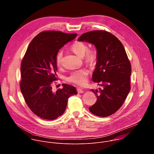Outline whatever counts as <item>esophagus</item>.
I'll return each instance as SVG.
<instances>
[{"label":"esophagus","instance_id":"1","mask_svg":"<svg viewBox=\"0 0 154 154\" xmlns=\"http://www.w3.org/2000/svg\"><path fill=\"white\" fill-rule=\"evenodd\" d=\"M77 91L78 92V93H83L84 92L82 88H77Z\"/></svg>","mask_w":154,"mask_h":154}]
</instances>
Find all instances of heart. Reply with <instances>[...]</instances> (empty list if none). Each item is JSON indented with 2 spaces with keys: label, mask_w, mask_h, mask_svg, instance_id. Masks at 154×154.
Returning <instances> with one entry per match:
<instances>
[{
  "label": "heart",
  "mask_w": 154,
  "mask_h": 154,
  "mask_svg": "<svg viewBox=\"0 0 154 154\" xmlns=\"http://www.w3.org/2000/svg\"><path fill=\"white\" fill-rule=\"evenodd\" d=\"M85 43L76 41L71 47V49L79 57H84L85 61L89 64L94 63L97 57V51L95 49H89ZM56 63L58 66H61L63 63V52L59 51L56 55ZM88 72L86 70L82 69L71 72L68 77L67 80L72 83L78 85H83L86 82Z\"/></svg>",
  "instance_id": "obj_1"
}]
</instances>
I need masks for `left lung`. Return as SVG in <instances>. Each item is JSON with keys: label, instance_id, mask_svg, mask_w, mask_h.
<instances>
[{"label": "left lung", "instance_id": "obj_1", "mask_svg": "<svg viewBox=\"0 0 154 154\" xmlns=\"http://www.w3.org/2000/svg\"><path fill=\"white\" fill-rule=\"evenodd\" d=\"M78 41L91 43L97 49L92 79L102 88L99 91L91 90L97 101L89 107L90 111L97 116H110L121 108L130 91L131 68L125 49L115 35L105 30L85 33Z\"/></svg>", "mask_w": 154, "mask_h": 154}]
</instances>
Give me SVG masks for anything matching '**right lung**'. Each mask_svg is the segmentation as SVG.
I'll return each mask as SVG.
<instances>
[{"mask_svg":"<svg viewBox=\"0 0 154 154\" xmlns=\"http://www.w3.org/2000/svg\"><path fill=\"white\" fill-rule=\"evenodd\" d=\"M77 33L59 31L39 33L31 41L20 65V88L24 100L38 117L54 120L62 115L68 98L77 94L73 86L63 84V88L52 91V83L57 80L56 55Z\"/></svg>","mask_w":154,"mask_h":154,"instance_id":"obj_1","label":"right lung"}]
</instances>
